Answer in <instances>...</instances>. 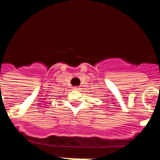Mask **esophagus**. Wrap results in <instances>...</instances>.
I'll list each match as a JSON object with an SVG mask.
<instances>
[{
	"instance_id": "obj_1",
	"label": "esophagus",
	"mask_w": 160,
	"mask_h": 160,
	"mask_svg": "<svg viewBox=\"0 0 160 160\" xmlns=\"http://www.w3.org/2000/svg\"><path fill=\"white\" fill-rule=\"evenodd\" d=\"M79 87H73V90H79Z\"/></svg>"
}]
</instances>
